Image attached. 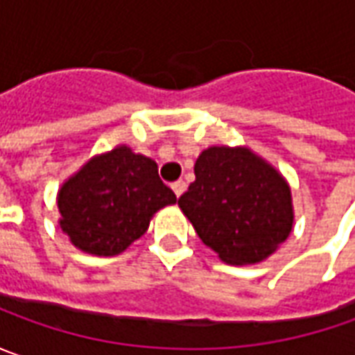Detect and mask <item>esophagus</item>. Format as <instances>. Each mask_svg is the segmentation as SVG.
<instances>
[{
    "instance_id": "34e87169",
    "label": "esophagus",
    "mask_w": 355,
    "mask_h": 355,
    "mask_svg": "<svg viewBox=\"0 0 355 355\" xmlns=\"http://www.w3.org/2000/svg\"><path fill=\"white\" fill-rule=\"evenodd\" d=\"M171 189H173V193H175V196L180 198V196H182V193L185 191V182H182V180H180V182L171 184Z\"/></svg>"
}]
</instances>
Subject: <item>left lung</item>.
<instances>
[{"instance_id": "8db88e82", "label": "left lung", "mask_w": 355, "mask_h": 355, "mask_svg": "<svg viewBox=\"0 0 355 355\" xmlns=\"http://www.w3.org/2000/svg\"><path fill=\"white\" fill-rule=\"evenodd\" d=\"M193 171L196 182L178 205L223 263H261L293 233L291 185L251 148L209 146Z\"/></svg>"}]
</instances>
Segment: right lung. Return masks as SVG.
<instances>
[{
	"label": "right lung",
	"mask_w": 355,
	"mask_h": 355,
	"mask_svg": "<svg viewBox=\"0 0 355 355\" xmlns=\"http://www.w3.org/2000/svg\"><path fill=\"white\" fill-rule=\"evenodd\" d=\"M175 193L157 175V164L122 144L96 154L64 180L57 193L59 227L78 251L114 257L150 227Z\"/></svg>",
	"instance_id": "1"
}]
</instances>
